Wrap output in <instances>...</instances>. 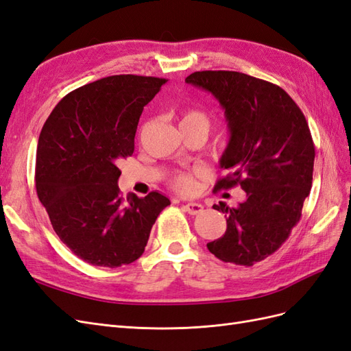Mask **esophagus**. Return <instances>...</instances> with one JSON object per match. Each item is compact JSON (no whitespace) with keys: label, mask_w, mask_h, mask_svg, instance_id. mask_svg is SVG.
Returning a JSON list of instances; mask_svg holds the SVG:
<instances>
[{"label":"esophagus","mask_w":351,"mask_h":351,"mask_svg":"<svg viewBox=\"0 0 351 351\" xmlns=\"http://www.w3.org/2000/svg\"><path fill=\"white\" fill-rule=\"evenodd\" d=\"M184 210L190 215H197L202 210H204V206H202L200 204H196V202H189V204L184 205Z\"/></svg>","instance_id":"1"}]
</instances>
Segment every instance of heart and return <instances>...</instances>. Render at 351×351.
<instances>
[{"instance_id": "obj_1", "label": "heart", "mask_w": 351, "mask_h": 351, "mask_svg": "<svg viewBox=\"0 0 351 351\" xmlns=\"http://www.w3.org/2000/svg\"><path fill=\"white\" fill-rule=\"evenodd\" d=\"M180 130L186 129H200L204 132H209L210 127V119L209 115L200 110H187L182 114L178 120ZM171 184L178 192L189 193L195 189V178L190 173H178L173 177Z\"/></svg>"}]
</instances>
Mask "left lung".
<instances>
[{
	"mask_svg": "<svg viewBox=\"0 0 351 351\" xmlns=\"http://www.w3.org/2000/svg\"><path fill=\"white\" fill-rule=\"evenodd\" d=\"M186 82L221 104L230 141L219 159L230 171L214 190L241 186L247 199L227 215V231L208 243L222 262L252 267L277 252L300 221L313 176L315 145L302 110L284 89L239 71H195Z\"/></svg>",
	"mask_w": 351,
	"mask_h": 351,
	"instance_id": "left-lung-1",
	"label": "left lung"
}]
</instances>
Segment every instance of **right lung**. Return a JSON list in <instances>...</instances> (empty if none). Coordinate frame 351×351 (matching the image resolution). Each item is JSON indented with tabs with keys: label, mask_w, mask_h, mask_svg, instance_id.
<instances>
[{
	"label": "right lung",
	"mask_w": 351,
	"mask_h": 351,
	"mask_svg": "<svg viewBox=\"0 0 351 351\" xmlns=\"http://www.w3.org/2000/svg\"><path fill=\"white\" fill-rule=\"evenodd\" d=\"M165 79L120 74L70 92L42 127L35 183L52 228L66 246L95 267L139 259L169 199L119 189L121 159L134 152L143 107Z\"/></svg>",
	"instance_id": "1"
}]
</instances>
